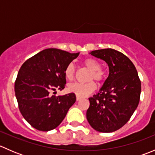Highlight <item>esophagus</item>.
<instances>
[{
	"label": "esophagus",
	"mask_w": 155,
	"mask_h": 155,
	"mask_svg": "<svg viewBox=\"0 0 155 155\" xmlns=\"http://www.w3.org/2000/svg\"><path fill=\"white\" fill-rule=\"evenodd\" d=\"M81 99H82V98H81L80 97H78V96H76V101H80Z\"/></svg>",
	"instance_id": "obj_1"
}]
</instances>
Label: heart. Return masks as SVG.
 Segmentation results:
<instances>
[{
	"label": "heart",
	"mask_w": 155,
	"mask_h": 155,
	"mask_svg": "<svg viewBox=\"0 0 155 155\" xmlns=\"http://www.w3.org/2000/svg\"><path fill=\"white\" fill-rule=\"evenodd\" d=\"M84 66L91 71L89 79H94L96 81H101L104 77V73L101 71V64L99 61L94 58H87L83 62ZM75 75V68L73 64H70L65 69V76L68 80H72ZM96 89V85L94 82H89L87 83H79L75 82L71 83L68 86L69 92L75 94L76 96L80 97H85Z\"/></svg>",
	"instance_id": "obj_1"
}]
</instances>
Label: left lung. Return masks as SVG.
<instances>
[{
	"label": "left lung",
	"mask_w": 155,
	"mask_h": 155,
	"mask_svg": "<svg viewBox=\"0 0 155 155\" xmlns=\"http://www.w3.org/2000/svg\"><path fill=\"white\" fill-rule=\"evenodd\" d=\"M89 54L104 61L109 73L99 92L89 98L87 120L95 130L114 132L129 121L138 107L141 82L134 64L123 53L104 48Z\"/></svg>",
	"instance_id": "left-lung-1"
}]
</instances>
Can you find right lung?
Wrapping results in <instances>:
<instances>
[{
	"mask_svg": "<svg viewBox=\"0 0 155 155\" xmlns=\"http://www.w3.org/2000/svg\"><path fill=\"white\" fill-rule=\"evenodd\" d=\"M58 48H46L26 61L15 82L18 108L33 127L48 131L57 127L76 102L73 93L50 96L51 90H62L66 84L65 69L79 56Z\"/></svg>",
	"mask_w": 155,
	"mask_h": 155,
	"instance_id": "1",
	"label": "right lung"
}]
</instances>
